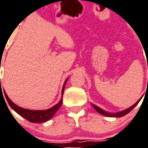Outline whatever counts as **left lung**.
<instances>
[{
    "mask_svg": "<svg viewBox=\"0 0 148 148\" xmlns=\"http://www.w3.org/2000/svg\"><path fill=\"white\" fill-rule=\"evenodd\" d=\"M140 101V99H139V101H137L136 103H135L133 106H132L131 107H129L127 109H126L124 110H122L120 112H117V113H109V112H106L105 110H103V109H101V108H99V106H95V105H94V104H92V106L95 109L99 114H103V115H105V116H107V117H116V118H119V117H122V116H124L126 115L127 114H128L131 110L135 107V106H137V104L139 103V102Z\"/></svg>",
    "mask_w": 148,
    "mask_h": 148,
    "instance_id": "1",
    "label": "left lung"
}]
</instances>
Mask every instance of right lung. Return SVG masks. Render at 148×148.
<instances>
[{
    "instance_id": "obj_1",
    "label": "right lung",
    "mask_w": 148,
    "mask_h": 148,
    "mask_svg": "<svg viewBox=\"0 0 148 148\" xmlns=\"http://www.w3.org/2000/svg\"><path fill=\"white\" fill-rule=\"evenodd\" d=\"M67 79L65 82V83L63 85V87H62V94L63 95L64 92V88H65V86L66 83ZM5 95L6 100L9 104V106H11V108L13 110H15L16 113L18 114H20L21 117L25 118V119H27L28 121H29L31 123H43V122H46L47 120L50 119L57 112V110L59 109V107L62 106V99L60 100V102L58 104H56L55 106H53L49 109L45 110H28V109H24L22 107H20L17 105H16L15 103H13L8 95H6V93L5 92Z\"/></svg>"
}]
</instances>
